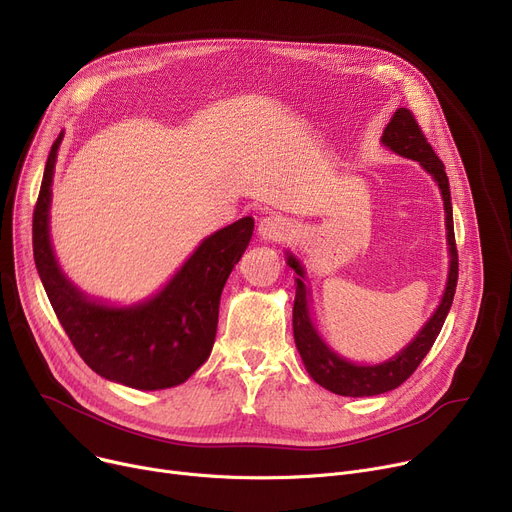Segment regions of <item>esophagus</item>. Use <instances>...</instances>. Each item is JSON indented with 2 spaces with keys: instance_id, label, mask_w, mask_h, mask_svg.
Instances as JSON below:
<instances>
[{
  "instance_id": "esophagus-1",
  "label": "esophagus",
  "mask_w": 512,
  "mask_h": 512,
  "mask_svg": "<svg viewBox=\"0 0 512 512\" xmlns=\"http://www.w3.org/2000/svg\"><path fill=\"white\" fill-rule=\"evenodd\" d=\"M290 232L292 224L286 218H282V215H267V218L259 222V236L263 240H284L290 236Z\"/></svg>"
}]
</instances>
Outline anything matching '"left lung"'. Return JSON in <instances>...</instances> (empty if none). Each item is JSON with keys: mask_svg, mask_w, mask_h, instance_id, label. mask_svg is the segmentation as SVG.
Wrapping results in <instances>:
<instances>
[{"mask_svg": "<svg viewBox=\"0 0 512 512\" xmlns=\"http://www.w3.org/2000/svg\"><path fill=\"white\" fill-rule=\"evenodd\" d=\"M382 143L392 149L394 153L415 159L421 164L425 172L432 174V178L438 182L444 211H446V238H448V253H450V267H448V280L444 288V297L436 309V313L429 317L427 324L421 328V332L407 344L402 351L378 365H357L353 361L342 359L338 353L324 342L319 336L317 328L311 321L309 313V290L305 286V270L301 267L299 259L286 253V263L299 274L297 278V297H294L292 307V332L294 342L301 353V359L305 363V369L309 371L311 378L324 386L326 390L340 394V396H375L384 394L394 388H398L402 382H407L413 371L419 367L423 357L429 353V348L436 342L444 319L450 311L454 292H456V280H459V253H456L454 242V224H452V203H450V184L444 170V164L440 157L434 153L432 145L427 143L423 130L419 128L415 116L407 107H398L392 120L384 128Z\"/></svg>", "mask_w": 512, "mask_h": 512, "instance_id": "1", "label": "left lung"}]
</instances>
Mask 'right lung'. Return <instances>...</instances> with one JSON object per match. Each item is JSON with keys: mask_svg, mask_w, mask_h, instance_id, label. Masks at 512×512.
<instances>
[{"mask_svg": "<svg viewBox=\"0 0 512 512\" xmlns=\"http://www.w3.org/2000/svg\"><path fill=\"white\" fill-rule=\"evenodd\" d=\"M62 139L64 132L47 155L33 213V255L49 303L76 353L101 378L137 390L178 386L211 353L224 284L249 247L255 222L240 218L207 236L174 278L139 305L95 301L66 278L49 240L51 182Z\"/></svg>", "mask_w": 512, "mask_h": 512, "instance_id": "add662e5", "label": "right lung"}]
</instances>
